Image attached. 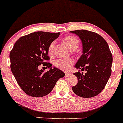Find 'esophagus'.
<instances>
[{
  "label": "esophagus",
  "mask_w": 123,
  "mask_h": 123,
  "mask_svg": "<svg viewBox=\"0 0 123 123\" xmlns=\"http://www.w3.org/2000/svg\"><path fill=\"white\" fill-rule=\"evenodd\" d=\"M70 73H65V76L66 77H69L70 76Z\"/></svg>",
  "instance_id": "esophagus-1"
}]
</instances>
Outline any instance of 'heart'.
Segmentation results:
<instances>
[{
  "label": "heart",
  "instance_id": "1",
  "mask_svg": "<svg viewBox=\"0 0 123 123\" xmlns=\"http://www.w3.org/2000/svg\"><path fill=\"white\" fill-rule=\"evenodd\" d=\"M63 42L71 50L74 51L76 50L79 46V41L73 36H65L63 39ZM55 44V41H53L50 44L48 47V52L49 54L52 55L54 54ZM73 63V61L71 59H58L55 62L54 65L57 68L63 71H67L69 69Z\"/></svg>",
  "mask_w": 123,
  "mask_h": 123
}]
</instances>
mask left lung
I'll use <instances>...</instances> for the list:
<instances>
[{"mask_svg": "<svg viewBox=\"0 0 123 123\" xmlns=\"http://www.w3.org/2000/svg\"><path fill=\"white\" fill-rule=\"evenodd\" d=\"M79 36L82 43L83 54L74 68L87 72L74 73L78 83L72 90L83 98L98 95L105 88L111 75L112 55L105 39L95 32L87 30L70 31Z\"/></svg>", "mask_w": 123, "mask_h": 123, "instance_id": "1", "label": "left lung"}]
</instances>
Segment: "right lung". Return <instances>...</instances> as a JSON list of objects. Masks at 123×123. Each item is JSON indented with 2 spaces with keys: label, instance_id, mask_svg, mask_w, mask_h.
Returning <instances> with one entry per match:
<instances>
[{
  "label": "right lung",
  "instance_id": "obj_1",
  "mask_svg": "<svg viewBox=\"0 0 123 123\" xmlns=\"http://www.w3.org/2000/svg\"><path fill=\"white\" fill-rule=\"evenodd\" d=\"M60 33L36 32L24 36L15 42L10 53L11 70L18 85L28 95L42 97L51 91L65 73L46 61L50 44ZM43 64L49 70L46 73L38 69Z\"/></svg>",
  "mask_w": 123,
  "mask_h": 123
}]
</instances>
